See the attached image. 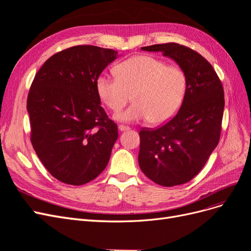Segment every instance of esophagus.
Returning <instances> with one entry per match:
<instances>
[{
	"label": "esophagus",
	"mask_w": 251,
	"mask_h": 251,
	"mask_svg": "<svg viewBox=\"0 0 251 251\" xmlns=\"http://www.w3.org/2000/svg\"><path fill=\"white\" fill-rule=\"evenodd\" d=\"M118 128H119V131L120 132H125V131H128V130H130V127H128V126H118Z\"/></svg>",
	"instance_id": "34e87169"
}]
</instances>
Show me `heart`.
<instances>
[{"instance_id": "obj_1", "label": "heart", "mask_w": 251, "mask_h": 251, "mask_svg": "<svg viewBox=\"0 0 251 251\" xmlns=\"http://www.w3.org/2000/svg\"><path fill=\"white\" fill-rule=\"evenodd\" d=\"M116 77L102 73L96 79L100 100L117 112L131 100L134 103L117 113L121 123L147 120L159 125L176 115L185 98L187 76L179 66L151 55L128 58L114 69Z\"/></svg>"}]
</instances>
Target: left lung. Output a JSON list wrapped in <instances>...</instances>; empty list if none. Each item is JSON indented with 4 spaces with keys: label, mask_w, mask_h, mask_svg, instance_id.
Returning a JSON list of instances; mask_svg holds the SVG:
<instances>
[{
    "label": "left lung",
    "mask_w": 251,
    "mask_h": 251,
    "mask_svg": "<svg viewBox=\"0 0 251 251\" xmlns=\"http://www.w3.org/2000/svg\"><path fill=\"white\" fill-rule=\"evenodd\" d=\"M161 52L186 73L187 90L178 113L155 128H141L138 162L148 178L162 186L186 183L218 146L224 91L212 66L198 52L176 43L141 47Z\"/></svg>",
    "instance_id": "8db88e82"
}]
</instances>
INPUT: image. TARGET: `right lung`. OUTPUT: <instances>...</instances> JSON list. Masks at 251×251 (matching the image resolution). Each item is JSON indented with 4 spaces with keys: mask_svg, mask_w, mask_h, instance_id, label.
Listing matches in <instances>:
<instances>
[{
    "mask_svg": "<svg viewBox=\"0 0 251 251\" xmlns=\"http://www.w3.org/2000/svg\"><path fill=\"white\" fill-rule=\"evenodd\" d=\"M117 51L74 46L48 58L30 87L27 111L31 143L53 177L82 185L108 165L118 138L96 91V79Z\"/></svg>",
    "mask_w": 251,
    "mask_h": 251,
    "instance_id": "obj_1",
    "label": "right lung"
}]
</instances>
